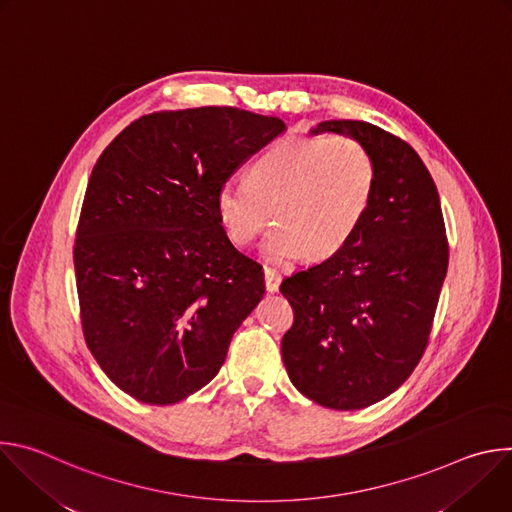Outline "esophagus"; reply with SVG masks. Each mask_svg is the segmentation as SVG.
<instances>
[{"label":"esophagus","mask_w":512,"mask_h":512,"mask_svg":"<svg viewBox=\"0 0 512 512\" xmlns=\"http://www.w3.org/2000/svg\"><path fill=\"white\" fill-rule=\"evenodd\" d=\"M265 287H267V291L269 294H275V291L279 289V283H281V275L275 271V269H271V267H265Z\"/></svg>","instance_id":"34e87169"}]
</instances>
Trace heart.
<instances>
[{
    "mask_svg": "<svg viewBox=\"0 0 512 512\" xmlns=\"http://www.w3.org/2000/svg\"><path fill=\"white\" fill-rule=\"evenodd\" d=\"M375 186V160L354 137H289L251 164L249 180L223 182L216 210L239 247L251 245L273 214L277 225L263 241L269 261L289 263L304 255L324 261L356 235Z\"/></svg>",
    "mask_w": 512,
    "mask_h": 512,
    "instance_id": "obj_1",
    "label": "heart"
}]
</instances>
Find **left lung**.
<instances>
[{
	"instance_id": "8db88e82",
	"label": "left lung",
	"mask_w": 512,
	"mask_h": 512,
	"mask_svg": "<svg viewBox=\"0 0 512 512\" xmlns=\"http://www.w3.org/2000/svg\"><path fill=\"white\" fill-rule=\"evenodd\" d=\"M346 133L377 166L371 208L350 243L287 277L294 308L281 356L291 383L318 405L354 411L399 389L421 360L450 247L440 194L407 141L367 121H324L312 133Z\"/></svg>"
}]
</instances>
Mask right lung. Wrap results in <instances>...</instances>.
I'll return each instance as SVG.
<instances>
[{
  "instance_id": "obj_1",
  "label": "right lung",
  "mask_w": 512,
  "mask_h": 512,
  "mask_svg": "<svg viewBox=\"0 0 512 512\" xmlns=\"http://www.w3.org/2000/svg\"><path fill=\"white\" fill-rule=\"evenodd\" d=\"M285 131L237 107L158 111L99 156L72 247L87 346L127 395L172 405L221 371L265 294L227 237L216 192Z\"/></svg>"
}]
</instances>
